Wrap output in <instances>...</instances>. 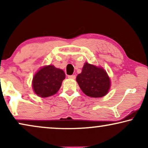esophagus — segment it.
I'll list each match as a JSON object with an SVG mask.
<instances>
[{"instance_id": "1", "label": "esophagus", "mask_w": 148, "mask_h": 148, "mask_svg": "<svg viewBox=\"0 0 148 148\" xmlns=\"http://www.w3.org/2000/svg\"><path fill=\"white\" fill-rule=\"evenodd\" d=\"M68 78L72 79H75V75H68Z\"/></svg>"}]
</instances>
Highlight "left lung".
I'll list each match as a JSON object with an SVG mask.
<instances>
[{
	"label": "left lung",
	"mask_w": 148,
	"mask_h": 148,
	"mask_svg": "<svg viewBox=\"0 0 148 148\" xmlns=\"http://www.w3.org/2000/svg\"><path fill=\"white\" fill-rule=\"evenodd\" d=\"M76 80L82 92L92 98L105 96L110 86V78L105 70L88 62L85 63Z\"/></svg>",
	"instance_id": "left-lung-1"
}]
</instances>
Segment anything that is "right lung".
Wrapping results in <instances>:
<instances>
[{
  "instance_id": "1",
  "label": "right lung",
  "mask_w": 148,
  "mask_h": 148,
  "mask_svg": "<svg viewBox=\"0 0 148 148\" xmlns=\"http://www.w3.org/2000/svg\"><path fill=\"white\" fill-rule=\"evenodd\" d=\"M64 78L65 74L62 70L53 65L44 66L36 73L33 78L34 92L42 98L52 96L59 90Z\"/></svg>"
}]
</instances>
